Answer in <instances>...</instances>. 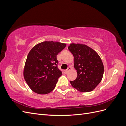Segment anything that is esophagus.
Here are the masks:
<instances>
[{
    "instance_id": "obj_1",
    "label": "esophagus",
    "mask_w": 126,
    "mask_h": 126,
    "mask_svg": "<svg viewBox=\"0 0 126 126\" xmlns=\"http://www.w3.org/2000/svg\"><path fill=\"white\" fill-rule=\"evenodd\" d=\"M70 69H71V67H68V68H67V69L66 70H65L64 71V73H65V74H67V73H68V71H69L70 70Z\"/></svg>"
}]
</instances>
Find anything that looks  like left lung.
I'll return each instance as SVG.
<instances>
[{
    "label": "left lung",
    "mask_w": 126,
    "mask_h": 126,
    "mask_svg": "<svg viewBox=\"0 0 126 126\" xmlns=\"http://www.w3.org/2000/svg\"><path fill=\"white\" fill-rule=\"evenodd\" d=\"M68 49L74 57V67L77 77L70 81L71 86L82 93L93 91L101 81L104 64L100 56L87 45L71 44Z\"/></svg>",
    "instance_id": "obj_1"
}]
</instances>
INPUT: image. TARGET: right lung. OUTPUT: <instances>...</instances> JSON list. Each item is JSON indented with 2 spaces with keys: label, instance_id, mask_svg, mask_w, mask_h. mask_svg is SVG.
<instances>
[{
  "label": "right lung",
  "instance_id": "right-lung-1",
  "mask_svg": "<svg viewBox=\"0 0 126 126\" xmlns=\"http://www.w3.org/2000/svg\"><path fill=\"white\" fill-rule=\"evenodd\" d=\"M66 44L46 41L35 46L27 57L24 70L25 80L34 92L44 94L56 87L62 72L58 68L57 56Z\"/></svg>",
  "mask_w": 126,
  "mask_h": 126
}]
</instances>
